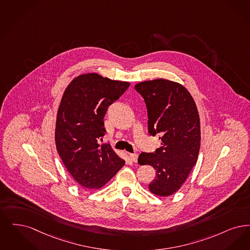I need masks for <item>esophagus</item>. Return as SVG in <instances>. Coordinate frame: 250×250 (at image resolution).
<instances>
[{"label":"esophagus","mask_w":250,"mask_h":250,"mask_svg":"<svg viewBox=\"0 0 250 250\" xmlns=\"http://www.w3.org/2000/svg\"><path fill=\"white\" fill-rule=\"evenodd\" d=\"M130 160L133 162V163H137L138 161V155L136 153H133V154H130Z\"/></svg>","instance_id":"34e87169"}]
</instances>
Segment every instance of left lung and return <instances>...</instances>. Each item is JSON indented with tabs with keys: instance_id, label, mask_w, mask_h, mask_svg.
Masks as SVG:
<instances>
[{
	"instance_id": "1",
	"label": "left lung",
	"mask_w": 250,
	"mask_h": 250,
	"mask_svg": "<svg viewBox=\"0 0 250 250\" xmlns=\"http://www.w3.org/2000/svg\"><path fill=\"white\" fill-rule=\"evenodd\" d=\"M148 117V132L160 135L162 146L154 153L143 152L138 163L151 165L156 178L148 185L153 194L172 195L183 185L197 163L201 145L200 118L188 89L167 79L136 84Z\"/></svg>"
}]
</instances>
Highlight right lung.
Segmentation results:
<instances>
[{
    "instance_id": "right-lung-1",
    "label": "right lung",
    "mask_w": 250,
    "mask_h": 250,
    "mask_svg": "<svg viewBox=\"0 0 250 250\" xmlns=\"http://www.w3.org/2000/svg\"><path fill=\"white\" fill-rule=\"evenodd\" d=\"M129 86L89 73L66 87L58 109L55 142L66 169L83 188H102L125 164L110 145L100 141L106 131L104 118L109 105Z\"/></svg>"
}]
</instances>
